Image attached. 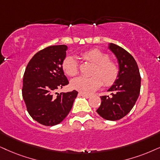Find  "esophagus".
<instances>
[{"label": "esophagus", "mask_w": 160, "mask_h": 160, "mask_svg": "<svg viewBox=\"0 0 160 160\" xmlns=\"http://www.w3.org/2000/svg\"><path fill=\"white\" fill-rule=\"evenodd\" d=\"M79 94L80 95V96H82V97H84V98H90V95L89 94H84V93H79Z\"/></svg>", "instance_id": "esophagus-1"}]
</instances>
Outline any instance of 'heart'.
<instances>
[{
    "mask_svg": "<svg viewBox=\"0 0 160 160\" xmlns=\"http://www.w3.org/2000/svg\"><path fill=\"white\" fill-rule=\"evenodd\" d=\"M80 55L84 60L94 64L91 77H78L71 81L74 89L84 94H89L98 89L102 82L106 86H112L119 77V66L114 60L109 58V54L98 48H91L82 52ZM64 73L74 77L79 72L78 62L73 56H66L62 62Z\"/></svg>",
    "mask_w": 160,
    "mask_h": 160,
    "instance_id": "b5f03b06",
    "label": "heart"
}]
</instances>
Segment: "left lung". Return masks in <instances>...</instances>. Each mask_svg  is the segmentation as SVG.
Instances as JSON below:
<instances>
[{
	"label": "left lung",
	"instance_id": "left-lung-1",
	"mask_svg": "<svg viewBox=\"0 0 160 160\" xmlns=\"http://www.w3.org/2000/svg\"><path fill=\"white\" fill-rule=\"evenodd\" d=\"M108 48L119 62V77L108 89L112 97L101 96L97 112L107 120H118L127 115L136 103L140 92L141 77L136 60L124 48L114 43Z\"/></svg>",
	"mask_w": 160,
	"mask_h": 160
}]
</instances>
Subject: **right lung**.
Wrapping results in <instances>:
<instances>
[{"label":"right lung","mask_w":160,"mask_h":160,"mask_svg":"<svg viewBox=\"0 0 160 160\" xmlns=\"http://www.w3.org/2000/svg\"><path fill=\"white\" fill-rule=\"evenodd\" d=\"M67 46H48L37 52L26 66L22 96L30 116L38 122L53 126L61 122L73 106L78 92L55 93L68 84L62 68Z\"/></svg>","instance_id":"obj_1"}]
</instances>
